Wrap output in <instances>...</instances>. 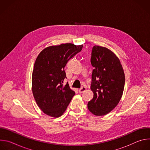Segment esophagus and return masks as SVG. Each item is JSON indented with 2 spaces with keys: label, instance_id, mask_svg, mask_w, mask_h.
I'll use <instances>...</instances> for the list:
<instances>
[{
  "label": "esophagus",
  "instance_id": "esophagus-1",
  "mask_svg": "<svg viewBox=\"0 0 150 150\" xmlns=\"http://www.w3.org/2000/svg\"><path fill=\"white\" fill-rule=\"evenodd\" d=\"M86 90H87L86 87H82V88H81L80 89H79V90H78V91L79 92V93H83V92H84L85 91H86Z\"/></svg>",
  "mask_w": 150,
  "mask_h": 150
}]
</instances>
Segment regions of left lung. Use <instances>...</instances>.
I'll return each mask as SVG.
<instances>
[{
    "instance_id": "8db88e82",
    "label": "left lung",
    "mask_w": 150,
    "mask_h": 150,
    "mask_svg": "<svg viewBox=\"0 0 150 150\" xmlns=\"http://www.w3.org/2000/svg\"><path fill=\"white\" fill-rule=\"evenodd\" d=\"M91 63V90L93 98L88 109L95 116H104L112 111L119 103L125 87V74L120 61L110 49L99 46L93 47Z\"/></svg>"
}]
</instances>
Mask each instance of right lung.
Here are the masks:
<instances>
[{"instance_id":"1","label":"right lung","mask_w":150,"mask_h":150,"mask_svg":"<svg viewBox=\"0 0 150 150\" xmlns=\"http://www.w3.org/2000/svg\"><path fill=\"white\" fill-rule=\"evenodd\" d=\"M83 45L72 43L50 46L38 55L32 74V92L41 111L52 117L63 115L75 93L68 83L62 84L66 78L64 68L68 61Z\"/></svg>"}]
</instances>
